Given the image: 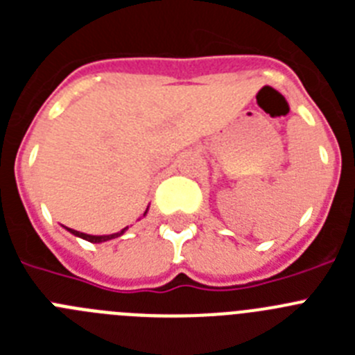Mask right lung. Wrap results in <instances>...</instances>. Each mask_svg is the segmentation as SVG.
<instances>
[{
  "label": "right lung",
  "instance_id": "add662e5",
  "mask_svg": "<svg viewBox=\"0 0 355 355\" xmlns=\"http://www.w3.org/2000/svg\"><path fill=\"white\" fill-rule=\"evenodd\" d=\"M147 209H149V208H147ZM147 209H146V213H147ZM146 213H144V216H146ZM65 229H67L71 234H74V236L83 238V240L90 241V243H103V241L114 240V238H119L121 234H124V233H126L128 227H124L122 231H119V233H114V234H87V233H80V231H74V229H69V227H65Z\"/></svg>",
  "mask_w": 355,
  "mask_h": 355
}]
</instances>
